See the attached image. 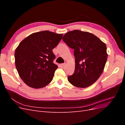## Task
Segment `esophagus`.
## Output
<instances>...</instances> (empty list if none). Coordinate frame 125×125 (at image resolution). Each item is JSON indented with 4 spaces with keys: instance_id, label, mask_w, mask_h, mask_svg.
<instances>
[{
    "instance_id": "34e87169",
    "label": "esophagus",
    "mask_w": 125,
    "mask_h": 125,
    "mask_svg": "<svg viewBox=\"0 0 125 125\" xmlns=\"http://www.w3.org/2000/svg\"><path fill=\"white\" fill-rule=\"evenodd\" d=\"M65 66H66V63H62L61 65H60V67L62 68H65Z\"/></svg>"
}]
</instances>
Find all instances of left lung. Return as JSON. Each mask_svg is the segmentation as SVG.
<instances>
[{"label":"left lung","mask_w":125,"mask_h":125,"mask_svg":"<svg viewBox=\"0 0 125 125\" xmlns=\"http://www.w3.org/2000/svg\"><path fill=\"white\" fill-rule=\"evenodd\" d=\"M62 40L74 49L75 70L68 76L69 82L78 88L91 85L104 70L107 59L106 44L93 34L78 30L67 33Z\"/></svg>","instance_id":"left-lung-1"}]
</instances>
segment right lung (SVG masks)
Here are the masks:
<instances>
[{
	"instance_id": "add662e5",
	"label": "right lung",
	"mask_w": 125,
	"mask_h": 125,
	"mask_svg": "<svg viewBox=\"0 0 125 125\" xmlns=\"http://www.w3.org/2000/svg\"><path fill=\"white\" fill-rule=\"evenodd\" d=\"M62 34L43 31L26 37L14 52L18 73L25 83L33 88H41L52 81L58 66L52 50L57 46Z\"/></svg>"
}]
</instances>
